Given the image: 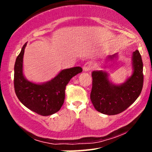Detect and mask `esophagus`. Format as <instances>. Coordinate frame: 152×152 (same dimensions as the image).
Listing matches in <instances>:
<instances>
[{
    "mask_svg": "<svg viewBox=\"0 0 152 152\" xmlns=\"http://www.w3.org/2000/svg\"><path fill=\"white\" fill-rule=\"evenodd\" d=\"M92 68H93V63L91 61H88L86 63V64L83 65V70L84 71H88L90 70H91Z\"/></svg>",
    "mask_w": 152,
    "mask_h": 152,
    "instance_id": "esophagus-1",
    "label": "esophagus"
}]
</instances>
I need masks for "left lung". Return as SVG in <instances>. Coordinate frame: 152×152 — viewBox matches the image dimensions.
I'll return each instance as SVG.
<instances>
[{"instance_id": "obj_1", "label": "left lung", "mask_w": 152, "mask_h": 152, "mask_svg": "<svg viewBox=\"0 0 152 152\" xmlns=\"http://www.w3.org/2000/svg\"><path fill=\"white\" fill-rule=\"evenodd\" d=\"M117 56V53H115L109 56L106 59L112 61ZM132 76L120 85L110 81L106 71L92 72L93 81L90 98L96 111L106 115L118 114L137 100L142 92L144 83L142 59L137 50L132 56Z\"/></svg>"}]
</instances>
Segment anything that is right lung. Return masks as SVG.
Returning <instances> with one entry per match:
<instances>
[{"instance_id":"add662e5","label":"right lung","mask_w":152,"mask_h":152,"mask_svg":"<svg viewBox=\"0 0 152 152\" xmlns=\"http://www.w3.org/2000/svg\"><path fill=\"white\" fill-rule=\"evenodd\" d=\"M27 43L23 46L14 66V88L17 97L26 107L41 116H49L60 110L65 99V89L69 81L79 73V66L64 69L46 83L28 81L23 73V58Z\"/></svg>"}]
</instances>
